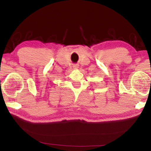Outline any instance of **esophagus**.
Here are the masks:
<instances>
[{
    "label": "esophagus",
    "mask_w": 151,
    "mask_h": 151,
    "mask_svg": "<svg viewBox=\"0 0 151 151\" xmlns=\"http://www.w3.org/2000/svg\"><path fill=\"white\" fill-rule=\"evenodd\" d=\"M73 68H75V69H77V68H78V65H75L73 66Z\"/></svg>",
    "instance_id": "1"
}]
</instances>
